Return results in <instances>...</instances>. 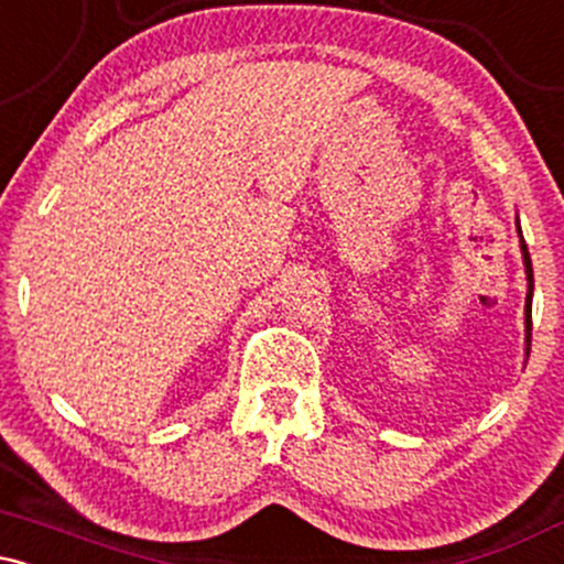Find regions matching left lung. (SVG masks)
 Returning <instances> with one entry per match:
<instances>
[{
  "mask_svg": "<svg viewBox=\"0 0 564 564\" xmlns=\"http://www.w3.org/2000/svg\"><path fill=\"white\" fill-rule=\"evenodd\" d=\"M520 228V225H517ZM520 232V249H522V262H525V275H528V296H525V345L530 352V332H533V321H530V307H533V264H530V254H528V246L522 241V230Z\"/></svg>",
  "mask_w": 564,
  "mask_h": 564,
  "instance_id": "1",
  "label": "left lung"
}]
</instances>
